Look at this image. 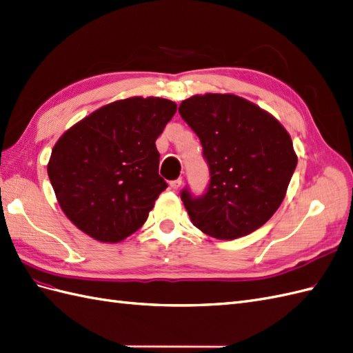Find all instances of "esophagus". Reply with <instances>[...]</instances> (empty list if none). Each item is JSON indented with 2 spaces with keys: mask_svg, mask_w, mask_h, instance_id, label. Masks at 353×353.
<instances>
[{
  "mask_svg": "<svg viewBox=\"0 0 353 353\" xmlns=\"http://www.w3.org/2000/svg\"><path fill=\"white\" fill-rule=\"evenodd\" d=\"M181 184H183V179H181V178L174 179V181H170V183H169L170 188H174V190H178V188L181 187Z\"/></svg>",
  "mask_w": 353,
  "mask_h": 353,
  "instance_id": "esophagus-1",
  "label": "esophagus"
}]
</instances>
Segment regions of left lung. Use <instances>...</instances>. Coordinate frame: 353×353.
Returning <instances> with one entry per match:
<instances>
[{
    "label": "left lung",
    "mask_w": 353,
    "mask_h": 353,
    "mask_svg": "<svg viewBox=\"0 0 353 353\" xmlns=\"http://www.w3.org/2000/svg\"><path fill=\"white\" fill-rule=\"evenodd\" d=\"M179 115L197 134L210 169L201 196L181 190L193 225L217 239H235L263 226L285 199L296 156L276 118L232 94L184 100Z\"/></svg>",
    "instance_id": "1"
}]
</instances>
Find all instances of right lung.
<instances>
[{
  "label": "right lung",
  "mask_w": 353,
  "mask_h": 353,
  "mask_svg": "<svg viewBox=\"0 0 353 353\" xmlns=\"http://www.w3.org/2000/svg\"><path fill=\"white\" fill-rule=\"evenodd\" d=\"M175 112L170 100L132 97L92 112L59 137L48 175L74 226L119 243L147 221L168 187L156 141Z\"/></svg>",
  "instance_id": "1"
}]
</instances>
